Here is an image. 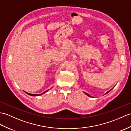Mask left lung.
Instances as JSON below:
<instances>
[{
  "label": "left lung",
  "mask_w": 131,
  "mask_h": 131,
  "mask_svg": "<svg viewBox=\"0 0 131 131\" xmlns=\"http://www.w3.org/2000/svg\"><path fill=\"white\" fill-rule=\"evenodd\" d=\"M114 87H113V88H114ZM113 88H112V89H113ZM112 89H111L110 90H109V91H108V92H107V93H105V94H107L108 93H109V92H110V91H111V90H112ZM84 93H85V94H86V95H88V96H89V97H92V96H90V95H89V94H88V93H85V92H84Z\"/></svg>",
  "instance_id": "obj_1"
}]
</instances>
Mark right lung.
<instances>
[{"mask_svg": "<svg viewBox=\"0 0 131 131\" xmlns=\"http://www.w3.org/2000/svg\"><path fill=\"white\" fill-rule=\"evenodd\" d=\"M49 90V89H48ZM48 90H46V91H45V92H43V93H42V94H30V93H27V92H25L26 94H28V95H31V96H39V95H42V94H45L46 92H47V91H48Z\"/></svg>", "mask_w": 131, "mask_h": 131, "instance_id": "right-lung-1", "label": "right lung"}]
</instances>
